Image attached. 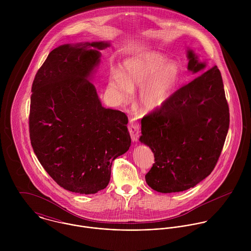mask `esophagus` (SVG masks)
I'll use <instances>...</instances> for the list:
<instances>
[{"label":"esophagus","mask_w":251,"mask_h":251,"mask_svg":"<svg viewBox=\"0 0 251 251\" xmlns=\"http://www.w3.org/2000/svg\"><path fill=\"white\" fill-rule=\"evenodd\" d=\"M128 131L130 133L132 141L137 142L138 138H139V135H140V126H139L137 118H133L129 121Z\"/></svg>","instance_id":"1"}]
</instances>
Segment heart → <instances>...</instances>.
I'll list each match as a JSON object with an SVG mask.
<instances>
[{
	"mask_svg": "<svg viewBox=\"0 0 251 251\" xmlns=\"http://www.w3.org/2000/svg\"><path fill=\"white\" fill-rule=\"evenodd\" d=\"M155 51L144 52L126 59L121 73L113 72L109 84L123 101L130 100L132 91L141 88L139 104L144 111L157 110L165 105L181 82L179 64Z\"/></svg>",
	"mask_w": 251,
	"mask_h": 251,
	"instance_id": "obj_1",
	"label": "heart"
}]
</instances>
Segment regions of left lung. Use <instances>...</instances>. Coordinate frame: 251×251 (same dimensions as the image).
<instances>
[{
  "label": "left lung",
  "mask_w": 251,
  "mask_h": 251,
  "mask_svg": "<svg viewBox=\"0 0 251 251\" xmlns=\"http://www.w3.org/2000/svg\"><path fill=\"white\" fill-rule=\"evenodd\" d=\"M187 58L189 72L205 69L192 50ZM229 123L223 81L215 66L142 119L139 140L154 155L145 176L148 185L161 193L179 192L207 178L220 156Z\"/></svg>",
  "instance_id": "left-lung-1"
}]
</instances>
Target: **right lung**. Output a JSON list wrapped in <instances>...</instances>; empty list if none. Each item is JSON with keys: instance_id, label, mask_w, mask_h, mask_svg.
Returning a JSON list of instances; mask_svg holds the SVG:
<instances>
[{"instance_id": "right-lung-1", "label": "right lung", "mask_w": 251, "mask_h": 251, "mask_svg": "<svg viewBox=\"0 0 251 251\" xmlns=\"http://www.w3.org/2000/svg\"><path fill=\"white\" fill-rule=\"evenodd\" d=\"M107 42L52 50L32 86L30 139L36 157L63 188L94 194L109 183L112 162L128 151V119L104 108L89 80Z\"/></svg>"}]
</instances>
